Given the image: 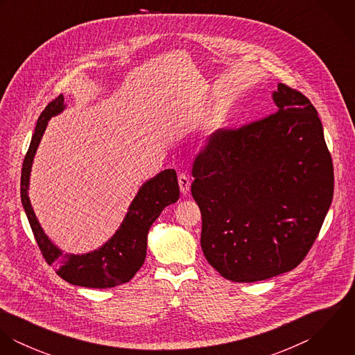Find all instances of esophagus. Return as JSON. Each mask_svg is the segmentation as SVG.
<instances>
[{
    "label": "esophagus",
    "mask_w": 355,
    "mask_h": 355,
    "mask_svg": "<svg viewBox=\"0 0 355 355\" xmlns=\"http://www.w3.org/2000/svg\"><path fill=\"white\" fill-rule=\"evenodd\" d=\"M178 180H179V187H180L182 194H183V196H187L189 191H190V186H191L190 178L186 176L184 173H180L179 178H178Z\"/></svg>",
    "instance_id": "esophagus-1"
}]
</instances>
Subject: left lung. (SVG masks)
Returning a JSON list of instances; mask_svg holds the SVG:
<instances>
[{"label":"left lung","mask_w":355,"mask_h":355,"mask_svg":"<svg viewBox=\"0 0 355 355\" xmlns=\"http://www.w3.org/2000/svg\"><path fill=\"white\" fill-rule=\"evenodd\" d=\"M277 112L220 130L193 165L201 248L225 279L253 283L298 266L334 197V165L315 107L279 83Z\"/></svg>","instance_id":"left-lung-1"}]
</instances>
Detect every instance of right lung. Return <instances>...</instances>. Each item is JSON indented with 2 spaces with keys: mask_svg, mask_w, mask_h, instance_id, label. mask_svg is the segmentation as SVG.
<instances>
[{
  "mask_svg": "<svg viewBox=\"0 0 355 355\" xmlns=\"http://www.w3.org/2000/svg\"><path fill=\"white\" fill-rule=\"evenodd\" d=\"M65 109L62 94L45 107L31 138L21 168L20 194L24 211L34 232L40 250L57 275L73 286L89 288H110L130 282L141 269L146 258L148 234L164 207L179 200V184L175 169H165L145 182L128 211L101 248L86 254H65L58 249L41 227L28 197L33 161L51 117Z\"/></svg>",
  "mask_w": 355,
  "mask_h": 355,
  "instance_id": "obj_1",
  "label": "right lung"
}]
</instances>
